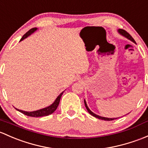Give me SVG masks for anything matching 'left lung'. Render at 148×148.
Masks as SVG:
<instances>
[{
  "mask_svg": "<svg viewBox=\"0 0 148 148\" xmlns=\"http://www.w3.org/2000/svg\"><path fill=\"white\" fill-rule=\"evenodd\" d=\"M119 32L120 33H121V35H123V36H125V37H127V39H129V40H131V41H133V42H135V40H134V39H133V37H132L131 35H130V34L128 33V32H126V31H125V29H119ZM84 103H85V106H86V108L87 111H88V113H89L91 115V116H94V117H96V118H98V119H99L104 120V121H113V120H114V119H108V118L101 117V116H98V115L95 114V113H93V112L91 111V110L89 109V108H88V107L87 106V105H86V101H85V100H84Z\"/></svg>",
  "mask_w": 148,
  "mask_h": 148,
  "instance_id": "left-lung-1",
  "label": "left lung"
}]
</instances>
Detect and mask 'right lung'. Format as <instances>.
Masks as SVG:
<instances>
[{
  "mask_svg": "<svg viewBox=\"0 0 148 148\" xmlns=\"http://www.w3.org/2000/svg\"><path fill=\"white\" fill-rule=\"evenodd\" d=\"M36 29H37L36 27H34V28L30 29L29 31H27V32L23 35V37H22L21 41H22L23 40H24V39H25L26 37H28L29 35H30L32 33H33ZM62 94H63V92L61 93V94L59 95V96L57 98L55 101H54L52 105L47 107V108H42V109H40V110H38V111H32V112H27V111H21V110H18V109L17 110H18V111L21 112V113H23V114L26 115V116H31V117H41V116H49V115L52 114V113H54V112L55 111V110L57 109V107H58Z\"/></svg>",
  "mask_w": 148,
  "mask_h": 148,
  "instance_id": "right-lung-1",
  "label": "right lung"
}]
</instances>
